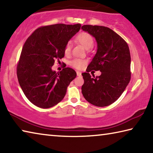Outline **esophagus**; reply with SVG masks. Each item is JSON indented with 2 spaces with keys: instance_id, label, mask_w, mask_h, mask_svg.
I'll use <instances>...</instances> for the list:
<instances>
[{
  "instance_id": "1",
  "label": "esophagus",
  "mask_w": 153,
  "mask_h": 153,
  "mask_svg": "<svg viewBox=\"0 0 153 153\" xmlns=\"http://www.w3.org/2000/svg\"><path fill=\"white\" fill-rule=\"evenodd\" d=\"M76 74H77V76H81V72H79V71H76Z\"/></svg>"
}]
</instances>
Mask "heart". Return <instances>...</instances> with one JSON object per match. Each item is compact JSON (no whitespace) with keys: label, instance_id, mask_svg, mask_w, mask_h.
<instances>
[{"label":"heart","instance_id":"obj_1","mask_svg":"<svg viewBox=\"0 0 153 153\" xmlns=\"http://www.w3.org/2000/svg\"><path fill=\"white\" fill-rule=\"evenodd\" d=\"M75 39H76L77 42L81 44L82 46L87 50L91 48L93 46V45H94V39H93V36L89 33L85 31L79 33L76 36ZM71 44L68 42L65 45V47H64V53L66 54H68L70 52H71ZM86 63L87 61L84 60V59L76 58L70 62V65L76 69H82V68H84Z\"/></svg>","mask_w":153,"mask_h":153}]
</instances>
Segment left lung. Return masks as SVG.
<instances>
[{
    "mask_svg": "<svg viewBox=\"0 0 153 153\" xmlns=\"http://www.w3.org/2000/svg\"><path fill=\"white\" fill-rule=\"evenodd\" d=\"M81 29L95 37L97 52L82 73V93L88 102L97 107L111 105L118 99L131 78V58L127 42L112 29L103 26L85 25ZM100 70V76L91 78L89 72Z\"/></svg>",
    "mask_w": 153,
    "mask_h": 153,
    "instance_id": "8db88e82",
    "label": "left lung"
}]
</instances>
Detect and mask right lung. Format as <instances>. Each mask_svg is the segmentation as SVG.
Listing matches in <instances>:
<instances>
[{
  "label": "right lung",
  "instance_id": "1",
  "mask_svg": "<svg viewBox=\"0 0 153 153\" xmlns=\"http://www.w3.org/2000/svg\"><path fill=\"white\" fill-rule=\"evenodd\" d=\"M81 24L59 23L36 29L24 44L17 66L19 83L33 105L50 108L63 100L67 87L76 73L66 67L52 71L55 61L64 56V47L79 31Z\"/></svg>",
  "mask_w": 153,
  "mask_h": 153
}]
</instances>
